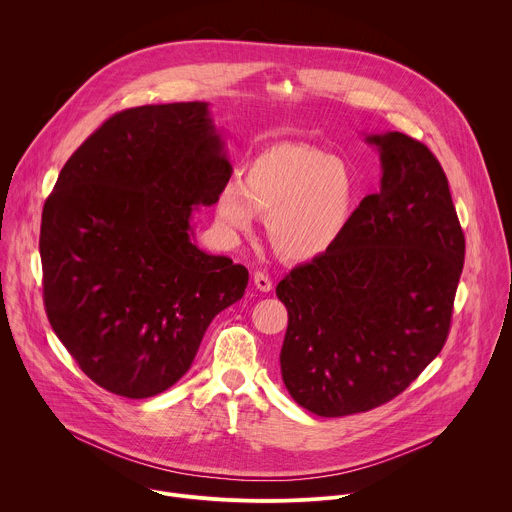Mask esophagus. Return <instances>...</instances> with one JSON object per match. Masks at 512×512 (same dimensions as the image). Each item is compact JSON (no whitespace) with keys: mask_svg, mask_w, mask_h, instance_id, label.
I'll use <instances>...</instances> for the list:
<instances>
[{"mask_svg":"<svg viewBox=\"0 0 512 512\" xmlns=\"http://www.w3.org/2000/svg\"><path fill=\"white\" fill-rule=\"evenodd\" d=\"M253 281H255V287H257L259 291H271V287H273L271 277H269L267 273H263V271H257V273L253 275Z\"/></svg>","mask_w":512,"mask_h":512,"instance_id":"1","label":"esophagus"}]
</instances>
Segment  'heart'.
<instances>
[{"instance_id":"heart-1","label":"heart","mask_w":512,"mask_h":512,"mask_svg":"<svg viewBox=\"0 0 512 512\" xmlns=\"http://www.w3.org/2000/svg\"><path fill=\"white\" fill-rule=\"evenodd\" d=\"M356 198L358 182L344 160L308 143L283 141L249 160L245 182L223 184L216 214L231 231H249L257 212H269L273 249L291 261H312L344 235Z\"/></svg>"}]
</instances>
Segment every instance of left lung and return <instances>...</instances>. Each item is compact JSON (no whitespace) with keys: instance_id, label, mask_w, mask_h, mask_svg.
I'll return each instance as SVG.
<instances>
[{"instance_id":"8db88e82","label":"left lung","mask_w":512,"mask_h":512,"mask_svg":"<svg viewBox=\"0 0 512 512\" xmlns=\"http://www.w3.org/2000/svg\"><path fill=\"white\" fill-rule=\"evenodd\" d=\"M381 190L362 198L338 243L291 269L281 377L320 417L371 411L401 395L442 352L466 241L448 178L421 141L369 135Z\"/></svg>"}]
</instances>
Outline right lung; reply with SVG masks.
<instances>
[{
	"instance_id": "1",
	"label": "right lung",
	"mask_w": 512,
	"mask_h": 512,
	"mask_svg": "<svg viewBox=\"0 0 512 512\" xmlns=\"http://www.w3.org/2000/svg\"><path fill=\"white\" fill-rule=\"evenodd\" d=\"M231 174L200 101L115 113L60 170L40 227L44 308L105 391L170 389L212 318L243 298L249 271L190 239L192 210Z\"/></svg>"
}]
</instances>
